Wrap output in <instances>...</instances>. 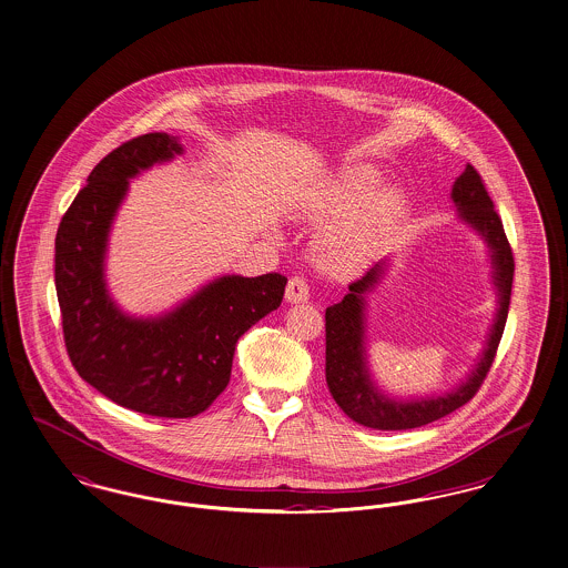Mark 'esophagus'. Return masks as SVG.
Instances as JSON below:
<instances>
[{
	"label": "esophagus",
	"mask_w": 568,
	"mask_h": 568,
	"mask_svg": "<svg viewBox=\"0 0 568 568\" xmlns=\"http://www.w3.org/2000/svg\"><path fill=\"white\" fill-rule=\"evenodd\" d=\"M310 298V286L303 277H291L288 286H286V301L288 303H305Z\"/></svg>",
	"instance_id": "esophagus-1"
}]
</instances>
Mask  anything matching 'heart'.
<instances>
[{"instance_id":"b5f03b06","label":"heart","mask_w":568,"mask_h":568,"mask_svg":"<svg viewBox=\"0 0 568 568\" xmlns=\"http://www.w3.org/2000/svg\"><path fill=\"white\" fill-rule=\"evenodd\" d=\"M369 165H354L339 173L305 212L307 221L324 226L314 240V261L335 277L365 272L377 250L400 219L407 197L396 186H384Z\"/></svg>"}]
</instances>
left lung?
<instances>
[{"label":"left lung","mask_w":568,"mask_h":568,"mask_svg":"<svg viewBox=\"0 0 568 568\" xmlns=\"http://www.w3.org/2000/svg\"><path fill=\"white\" fill-rule=\"evenodd\" d=\"M452 201L456 203L460 219L470 224L490 247L493 258V280L498 291V312L494 318L486 347L479 363L470 371L467 382H463L452 393L437 398H414L395 400L382 395L371 382L367 369V349H365V310L367 295L375 288L386 270V261L373 265L361 280L349 284L347 295L326 307L324 328H326V384L335 403L344 409L347 418L356 424L377 430H407L418 428L428 422L444 418L469 403L481 388L488 371L493 367L496 349L500 344L511 284H514V252L507 242L503 221L494 210L493 199L488 195L481 175L473 165H467L460 178L454 182Z\"/></svg>","instance_id":"1"}]
</instances>
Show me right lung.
<instances>
[{"label":"right lung","mask_w":568,"mask_h":568,"mask_svg":"<svg viewBox=\"0 0 568 568\" xmlns=\"http://www.w3.org/2000/svg\"><path fill=\"white\" fill-rule=\"evenodd\" d=\"M182 152L168 133L124 142L95 165L54 240V286L63 339L78 375L116 405L193 418L221 395L237 339L277 310L286 277L222 275L159 318H131L108 295V233L129 178Z\"/></svg>","instance_id":"1"}]
</instances>
